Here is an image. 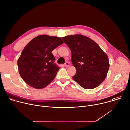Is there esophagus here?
I'll return each mask as SVG.
<instances>
[{"instance_id": "34e87169", "label": "esophagus", "mask_w": 130, "mask_h": 130, "mask_svg": "<svg viewBox=\"0 0 130 130\" xmlns=\"http://www.w3.org/2000/svg\"><path fill=\"white\" fill-rule=\"evenodd\" d=\"M64 65H65V66H66V67H69V66H70V64H69V62H66L64 63Z\"/></svg>"}]
</instances>
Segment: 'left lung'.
<instances>
[{"mask_svg": "<svg viewBox=\"0 0 130 130\" xmlns=\"http://www.w3.org/2000/svg\"><path fill=\"white\" fill-rule=\"evenodd\" d=\"M62 39L71 50V61L76 70L73 79L86 89L98 87L106 78L109 69L107 55L86 36L70 35Z\"/></svg>", "mask_w": 130, "mask_h": 130, "instance_id": "1", "label": "left lung"}]
</instances>
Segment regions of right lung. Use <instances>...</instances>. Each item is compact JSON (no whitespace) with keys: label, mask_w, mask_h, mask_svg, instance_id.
<instances>
[{"label":"right lung","mask_w":130,"mask_h":130,"mask_svg":"<svg viewBox=\"0 0 130 130\" xmlns=\"http://www.w3.org/2000/svg\"><path fill=\"white\" fill-rule=\"evenodd\" d=\"M63 43L59 37L41 35L29 42L18 61L19 73L26 84L42 89L55 77L60 67L55 62L52 51Z\"/></svg>","instance_id":"obj_1"}]
</instances>
